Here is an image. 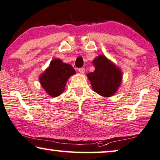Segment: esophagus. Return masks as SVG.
<instances>
[{
	"mask_svg": "<svg viewBox=\"0 0 160 160\" xmlns=\"http://www.w3.org/2000/svg\"><path fill=\"white\" fill-rule=\"evenodd\" d=\"M78 71H79L80 73H82V74H83L85 72V69L84 68H81L78 69Z\"/></svg>",
	"mask_w": 160,
	"mask_h": 160,
	"instance_id": "obj_1",
	"label": "esophagus"
}]
</instances>
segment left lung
<instances>
[{
	"label": "left lung",
	"mask_w": 160,
	"mask_h": 160,
	"mask_svg": "<svg viewBox=\"0 0 160 160\" xmlns=\"http://www.w3.org/2000/svg\"><path fill=\"white\" fill-rule=\"evenodd\" d=\"M92 64L95 70L87 74L92 89L104 97H112L121 84V69L104 55L96 57Z\"/></svg>",
	"instance_id": "8db88e82"
}]
</instances>
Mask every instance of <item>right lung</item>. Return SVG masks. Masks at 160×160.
Listing matches in <instances>:
<instances>
[{"label": "right lung", "mask_w": 160, "mask_h": 160, "mask_svg": "<svg viewBox=\"0 0 160 160\" xmlns=\"http://www.w3.org/2000/svg\"><path fill=\"white\" fill-rule=\"evenodd\" d=\"M75 73L76 71L71 65L63 63L59 58H55L39 76V80L48 95L56 97L64 92L67 81Z\"/></svg>", "instance_id": "add662e5"}]
</instances>
